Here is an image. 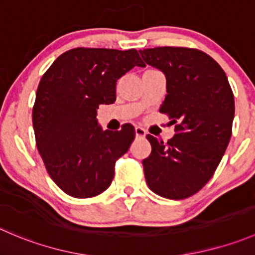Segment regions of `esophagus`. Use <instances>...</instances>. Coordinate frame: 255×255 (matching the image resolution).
<instances>
[{
  "instance_id": "esophagus-1",
  "label": "esophagus",
  "mask_w": 255,
  "mask_h": 255,
  "mask_svg": "<svg viewBox=\"0 0 255 255\" xmlns=\"http://www.w3.org/2000/svg\"><path fill=\"white\" fill-rule=\"evenodd\" d=\"M135 137L137 138H144L147 135V132L143 129L142 127H135Z\"/></svg>"
}]
</instances>
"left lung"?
I'll use <instances>...</instances> for the list:
<instances>
[{
	"label": "left lung",
	"instance_id": "1",
	"mask_svg": "<svg viewBox=\"0 0 255 255\" xmlns=\"http://www.w3.org/2000/svg\"><path fill=\"white\" fill-rule=\"evenodd\" d=\"M139 53L164 73L167 95L159 111L175 125L165 143L147 134L152 152L142 162L145 180L158 196L188 198L208 183L228 147L233 92L221 66L198 49L155 47Z\"/></svg>",
	"mask_w": 255,
	"mask_h": 255
}]
</instances>
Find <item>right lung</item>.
<instances>
[{"mask_svg": "<svg viewBox=\"0 0 255 255\" xmlns=\"http://www.w3.org/2000/svg\"><path fill=\"white\" fill-rule=\"evenodd\" d=\"M134 66L135 49L73 48L62 53L41 78L32 112L38 152L53 182L68 196L91 198L115 177L117 158L129 149L135 130H103L100 105L116 101V86Z\"/></svg>", "mask_w": 255, "mask_h": 255, "instance_id": "add662e5", "label": "right lung"}]
</instances>
